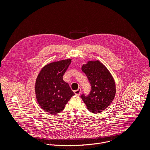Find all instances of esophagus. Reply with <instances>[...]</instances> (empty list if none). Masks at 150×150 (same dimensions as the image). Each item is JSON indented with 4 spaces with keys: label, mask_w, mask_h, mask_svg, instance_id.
<instances>
[{
    "label": "esophagus",
    "mask_w": 150,
    "mask_h": 150,
    "mask_svg": "<svg viewBox=\"0 0 150 150\" xmlns=\"http://www.w3.org/2000/svg\"><path fill=\"white\" fill-rule=\"evenodd\" d=\"M81 92V90L80 88H79L77 89L76 90H75V91H74V93H75V94L76 95V96H79V95L80 94Z\"/></svg>",
    "instance_id": "34e87169"
}]
</instances>
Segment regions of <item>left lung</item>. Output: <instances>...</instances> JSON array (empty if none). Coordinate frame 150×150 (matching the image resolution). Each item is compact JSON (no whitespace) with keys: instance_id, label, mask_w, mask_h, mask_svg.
Wrapping results in <instances>:
<instances>
[{"instance_id":"left-lung-1","label":"left lung","mask_w":150,"mask_h":150,"mask_svg":"<svg viewBox=\"0 0 150 150\" xmlns=\"http://www.w3.org/2000/svg\"><path fill=\"white\" fill-rule=\"evenodd\" d=\"M81 69L88 78L91 90L88 96L82 94L81 97L89 111L100 113L109 108L114 100L116 92L114 78L98 60L88 61Z\"/></svg>"}]
</instances>
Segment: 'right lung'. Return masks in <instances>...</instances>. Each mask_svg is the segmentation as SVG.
<instances>
[{
  "label": "right lung",
  "instance_id": "1",
  "mask_svg": "<svg viewBox=\"0 0 150 150\" xmlns=\"http://www.w3.org/2000/svg\"><path fill=\"white\" fill-rule=\"evenodd\" d=\"M71 63V59H68L49 63L41 69L37 77V101L42 110L52 115L61 112L75 95L69 84L63 79Z\"/></svg>",
  "mask_w": 150,
  "mask_h": 150
}]
</instances>
